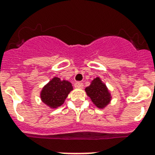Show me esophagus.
I'll return each instance as SVG.
<instances>
[{
  "label": "esophagus",
  "mask_w": 155,
  "mask_h": 155,
  "mask_svg": "<svg viewBox=\"0 0 155 155\" xmlns=\"http://www.w3.org/2000/svg\"><path fill=\"white\" fill-rule=\"evenodd\" d=\"M75 88H83L84 87V84L81 82H76L75 84Z\"/></svg>",
  "instance_id": "34e87169"
}]
</instances>
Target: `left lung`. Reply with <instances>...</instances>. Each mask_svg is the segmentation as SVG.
Listing matches in <instances>:
<instances>
[{"label":"left lung","mask_w":155,"mask_h":155,"mask_svg":"<svg viewBox=\"0 0 155 155\" xmlns=\"http://www.w3.org/2000/svg\"><path fill=\"white\" fill-rule=\"evenodd\" d=\"M85 92L92 103L101 109L105 108L112 100L109 90L100 77L95 78L91 84L85 88Z\"/></svg>","instance_id":"obj_1"}]
</instances>
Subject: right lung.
Wrapping results in <instances>:
<instances>
[{
    "mask_svg": "<svg viewBox=\"0 0 155 155\" xmlns=\"http://www.w3.org/2000/svg\"><path fill=\"white\" fill-rule=\"evenodd\" d=\"M72 90V85L69 81L54 77L42 87L40 97L46 105L54 109L60 107L64 103L68 94Z\"/></svg>",
    "mask_w": 155,
    "mask_h": 155,
    "instance_id": "obj_1",
    "label": "right lung"
}]
</instances>
